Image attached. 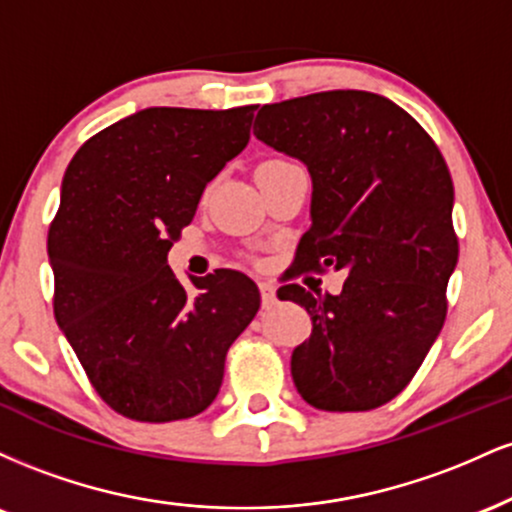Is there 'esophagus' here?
Returning a JSON list of instances; mask_svg holds the SVG:
<instances>
[{"label":"esophagus","instance_id":"esophagus-1","mask_svg":"<svg viewBox=\"0 0 512 512\" xmlns=\"http://www.w3.org/2000/svg\"><path fill=\"white\" fill-rule=\"evenodd\" d=\"M260 291H262V303L272 305L276 298V286L272 284V281H260Z\"/></svg>","mask_w":512,"mask_h":512}]
</instances>
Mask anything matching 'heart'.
Masks as SVG:
<instances>
[{"label":"heart","mask_w":512,"mask_h":512,"mask_svg":"<svg viewBox=\"0 0 512 512\" xmlns=\"http://www.w3.org/2000/svg\"><path fill=\"white\" fill-rule=\"evenodd\" d=\"M284 163H289V161H281V158H272V161H264L260 168H267V166H284Z\"/></svg>","instance_id":"heart-1"}]
</instances>
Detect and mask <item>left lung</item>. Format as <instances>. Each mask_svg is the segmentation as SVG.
Listing matches in <instances>:
<instances>
[{"instance_id":"8db88e82","label":"left lung","mask_w":512,"mask_h":512,"mask_svg":"<svg viewBox=\"0 0 512 512\" xmlns=\"http://www.w3.org/2000/svg\"><path fill=\"white\" fill-rule=\"evenodd\" d=\"M255 137L313 178L296 269L349 272L339 296L276 291L313 320L291 356L298 395L322 411L383 407L411 383L448 315L460 255L448 163L407 110L368 91L264 105Z\"/></svg>"}]
</instances>
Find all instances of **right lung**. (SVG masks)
I'll return each instance as SVG.
<instances>
[{
	"label": "right lung",
	"mask_w": 512,
	"mask_h": 512,
	"mask_svg": "<svg viewBox=\"0 0 512 512\" xmlns=\"http://www.w3.org/2000/svg\"><path fill=\"white\" fill-rule=\"evenodd\" d=\"M255 110H139L81 144L64 173L48 233L55 320L93 390L127 419L202 414L260 310L243 272L216 269L190 291L166 262L207 182L248 146Z\"/></svg>",
	"instance_id": "1"
}]
</instances>
